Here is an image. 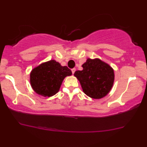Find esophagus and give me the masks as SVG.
Returning <instances> with one entry per match:
<instances>
[{"instance_id":"esophagus-1","label":"esophagus","mask_w":147,"mask_h":147,"mask_svg":"<svg viewBox=\"0 0 147 147\" xmlns=\"http://www.w3.org/2000/svg\"><path fill=\"white\" fill-rule=\"evenodd\" d=\"M76 68H73V69H71V72H72V74H74L75 73V71H76Z\"/></svg>"}]
</instances>
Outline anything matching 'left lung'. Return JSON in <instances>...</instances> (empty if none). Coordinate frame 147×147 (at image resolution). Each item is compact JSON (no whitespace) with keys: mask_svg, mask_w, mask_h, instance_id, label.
<instances>
[{"mask_svg":"<svg viewBox=\"0 0 147 147\" xmlns=\"http://www.w3.org/2000/svg\"><path fill=\"white\" fill-rule=\"evenodd\" d=\"M82 67L83 70L76 71L74 76L80 81L84 93L94 99L107 95L114 84L113 69L99 59H88Z\"/></svg>","mask_w":147,"mask_h":147,"instance_id":"obj_1","label":"left lung"}]
</instances>
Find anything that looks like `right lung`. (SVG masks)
I'll list each match as a JSON object with an SVG mask.
<instances>
[{
	"instance_id": "1",
	"label": "right lung",
	"mask_w": 147,
	"mask_h": 147,
	"mask_svg": "<svg viewBox=\"0 0 147 147\" xmlns=\"http://www.w3.org/2000/svg\"><path fill=\"white\" fill-rule=\"evenodd\" d=\"M71 74L67 66H61L55 60H50L32 70L30 82L36 93L50 97L59 92L64 78Z\"/></svg>"
}]
</instances>
